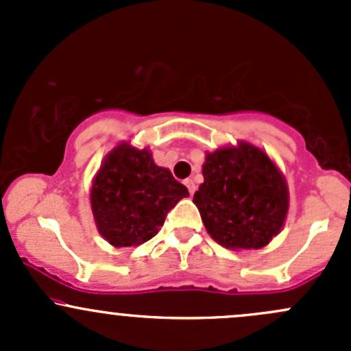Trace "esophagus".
<instances>
[{
  "mask_svg": "<svg viewBox=\"0 0 351 351\" xmlns=\"http://www.w3.org/2000/svg\"><path fill=\"white\" fill-rule=\"evenodd\" d=\"M185 185H186V189H189V192H190V195H193V193H195V182H193L192 178H189V180H185Z\"/></svg>",
  "mask_w": 351,
  "mask_h": 351,
  "instance_id": "esophagus-1",
  "label": "esophagus"
}]
</instances>
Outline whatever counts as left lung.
I'll return each mask as SVG.
<instances>
[{"label": "left lung", "instance_id": "obj_1", "mask_svg": "<svg viewBox=\"0 0 351 351\" xmlns=\"http://www.w3.org/2000/svg\"><path fill=\"white\" fill-rule=\"evenodd\" d=\"M204 183L193 195L208 234L232 250H260L284 228L289 210L285 176L253 144L207 153Z\"/></svg>", "mask_w": 351, "mask_h": 351}]
</instances>
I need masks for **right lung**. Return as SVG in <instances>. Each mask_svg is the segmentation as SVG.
Here are the masks:
<instances>
[{"label": "right lung", "instance_id": "1", "mask_svg": "<svg viewBox=\"0 0 351 351\" xmlns=\"http://www.w3.org/2000/svg\"><path fill=\"white\" fill-rule=\"evenodd\" d=\"M183 197H189L186 186L156 165L149 149L127 143L107 154L90 193L98 232L117 247L139 246L154 238Z\"/></svg>", "mask_w": 351, "mask_h": 351}]
</instances>
